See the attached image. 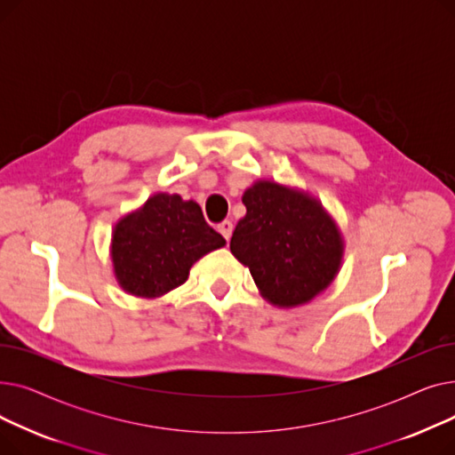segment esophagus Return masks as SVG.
<instances>
[{
    "label": "esophagus",
    "instance_id": "esophagus-1",
    "mask_svg": "<svg viewBox=\"0 0 455 455\" xmlns=\"http://www.w3.org/2000/svg\"><path fill=\"white\" fill-rule=\"evenodd\" d=\"M218 230L223 234V237L228 242L230 235H232V230H234V225H232V221H223V223H220Z\"/></svg>",
    "mask_w": 455,
    "mask_h": 455
}]
</instances>
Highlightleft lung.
I'll return each instance as SVG.
<instances>
[{
	"instance_id": "8db88e82",
	"label": "left lung",
	"mask_w": 455,
	"mask_h": 455,
	"mask_svg": "<svg viewBox=\"0 0 455 455\" xmlns=\"http://www.w3.org/2000/svg\"><path fill=\"white\" fill-rule=\"evenodd\" d=\"M230 252L249 267L266 300L278 307L306 304L338 276L343 237L323 204L295 188L258 180L242 197Z\"/></svg>"
}]
</instances>
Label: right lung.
Returning <instances> with one entry per match:
<instances>
[{
  "label": "right lung",
  "mask_w": 455,
  "mask_h": 455,
  "mask_svg": "<svg viewBox=\"0 0 455 455\" xmlns=\"http://www.w3.org/2000/svg\"><path fill=\"white\" fill-rule=\"evenodd\" d=\"M225 243L197 203L156 194L116 223L110 243L114 275L127 293L156 299L179 288L199 258Z\"/></svg>",
  "instance_id": "1"
}]
</instances>
